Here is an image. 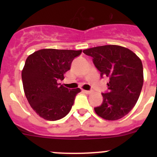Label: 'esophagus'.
Masks as SVG:
<instances>
[{
    "label": "esophagus",
    "instance_id": "obj_1",
    "mask_svg": "<svg viewBox=\"0 0 157 157\" xmlns=\"http://www.w3.org/2000/svg\"><path fill=\"white\" fill-rule=\"evenodd\" d=\"M83 93H86V94H90V93H92L91 90H83Z\"/></svg>",
    "mask_w": 157,
    "mask_h": 157
}]
</instances>
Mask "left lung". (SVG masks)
I'll return each mask as SVG.
<instances>
[{"label": "left lung", "mask_w": 157, "mask_h": 157, "mask_svg": "<svg viewBox=\"0 0 157 157\" xmlns=\"http://www.w3.org/2000/svg\"><path fill=\"white\" fill-rule=\"evenodd\" d=\"M83 52L93 58L101 77L109 79V93H102V104L94 108L96 113L109 121L125 116L138 100L143 86L141 60L130 49L115 45L93 47Z\"/></svg>", "instance_id": "1"}]
</instances>
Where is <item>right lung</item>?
I'll return each mask as SVG.
<instances>
[{
  "mask_svg": "<svg viewBox=\"0 0 157 157\" xmlns=\"http://www.w3.org/2000/svg\"><path fill=\"white\" fill-rule=\"evenodd\" d=\"M82 50L44 48L29 55L22 71L25 95L41 118L56 121L69 113L80 88L67 89L58 83Z\"/></svg>",
  "mask_w": 157,
  "mask_h": 157,
  "instance_id": "1",
  "label": "right lung"
}]
</instances>
